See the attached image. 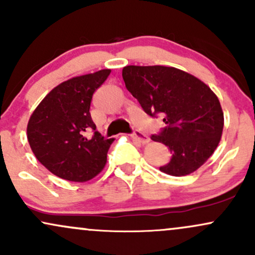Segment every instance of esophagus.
Here are the masks:
<instances>
[{"mask_svg":"<svg viewBox=\"0 0 255 255\" xmlns=\"http://www.w3.org/2000/svg\"><path fill=\"white\" fill-rule=\"evenodd\" d=\"M131 139L135 140V141L140 142V144H142V145L148 144V142H150V137L139 130H135L133 134H131Z\"/></svg>","mask_w":255,"mask_h":255,"instance_id":"1","label":"esophagus"}]
</instances>
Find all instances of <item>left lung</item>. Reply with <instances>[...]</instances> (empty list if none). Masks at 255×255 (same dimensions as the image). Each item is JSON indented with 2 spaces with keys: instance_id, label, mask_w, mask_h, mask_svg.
<instances>
[{
  "instance_id": "obj_1",
  "label": "left lung",
  "mask_w": 255,
  "mask_h": 255,
  "mask_svg": "<svg viewBox=\"0 0 255 255\" xmlns=\"http://www.w3.org/2000/svg\"><path fill=\"white\" fill-rule=\"evenodd\" d=\"M126 87L146 114L163 116L166 127L151 139L171 151L159 170L186 176L212 156L221 141L224 114L215 92L200 79L175 67L126 66Z\"/></svg>"
}]
</instances>
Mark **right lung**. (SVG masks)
<instances>
[{"instance_id":"obj_1","label":"right lung","mask_w":255,"mask_h":255,"mask_svg":"<svg viewBox=\"0 0 255 255\" xmlns=\"http://www.w3.org/2000/svg\"><path fill=\"white\" fill-rule=\"evenodd\" d=\"M110 73L102 69L63 81L44 97L28 120L32 152L49 171L63 180L86 182L107 164L114 139H104L96 130L90 107L93 93Z\"/></svg>"}]
</instances>
